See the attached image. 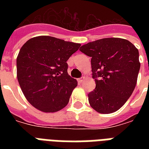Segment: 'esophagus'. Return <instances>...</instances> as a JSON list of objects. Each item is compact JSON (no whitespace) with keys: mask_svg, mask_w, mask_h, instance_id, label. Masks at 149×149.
Masks as SVG:
<instances>
[{"mask_svg":"<svg viewBox=\"0 0 149 149\" xmlns=\"http://www.w3.org/2000/svg\"><path fill=\"white\" fill-rule=\"evenodd\" d=\"M84 81V77H82V78H80V79H78V82H79V83H83Z\"/></svg>","mask_w":149,"mask_h":149,"instance_id":"34e87169","label":"esophagus"}]
</instances>
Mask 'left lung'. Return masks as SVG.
<instances>
[{"label":"left lung","mask_w":149,"mask_h":149,"mask_svg":"<svg viewBox=\"0 0 149 149\" xmlns=\"http://www.w3.org/2000/svg\"><path fill=\"white\" fill-rule=\"evenodd\" d=\"M79 50L91 57L96 88L88 94L91 107L100 113L119 110L136 86L141 65L138 49L124 38H107L85 44Z\"/></svg>","instance_id":"1"}]
</instances>
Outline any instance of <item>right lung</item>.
Returning <instances> with one entry per match:
<instances>
[{
    "label": "right lung",
    "instance_id": "obj_1",
    "mask_svg": "<svg viewBox=\"0 0 149 149\" xmlns=\"http://www.w3.org/2000/svg\"><path fill=\"white\" fill-rule=\"evenodd\" d=\"M80 45L47 36L22 45L17 57V80L34 107L53 113L67 105L77 81L68 74L66 61Z\"/></svg>",
    "mask_w": 149,
    "mask_h": 149
}]
</instances>
